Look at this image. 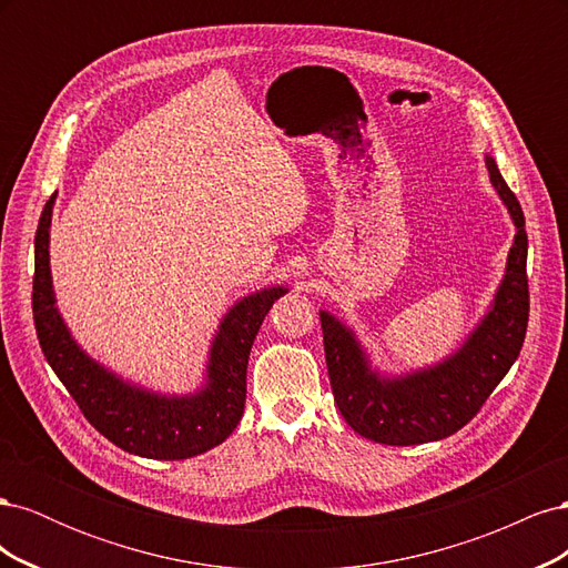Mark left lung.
<instances>
[{
	"label": "left lung",
	"instance_id": "obj_1",
	"mask_svg": "<svg viewBox=\"0 0 568 568\" xmlns=\"http://www.w3.org/2000/svg\"><path fill=\"white\" fill-rule=\"evenodd\" d=\"M486 168L517 234L490 311L457 353L434 367L382 376L372 369L348 326L326 311L320 313L334 400L353 432L374 443L419 445L453 436L476 417L521 353L528 326L526 220L490 156H486Z\"/></svg>",
	"mask_w": 568,
	"mask_h": 568
}]
</instances>
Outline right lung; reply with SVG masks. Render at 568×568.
I'll list each match as a JSON object with an SVG mask.
<instances>
[{
    "label": "right lung",
    "mask_w": 568,
    "mask_h": 568,
    "mask_svg": "<svg viewBox=\"0 0 568 568\" xmlns=\"http://www.w3.org/2000/svg\"><path fill=\"white\" fill-rule=\"evenodd\" d=\"M57 194L47 201L36 234L32 317L42 353L61 384L101 436L149 459H186L215 448L244 415L246 367L257 329L272 303L286 294L270 286L239 301L220 322L205 367V386L189 395H161L128 384L84 353L57 311L49 270V225Z\"/></svg>",
    "instance_id": "right-lung-1"
}]
</instances>
